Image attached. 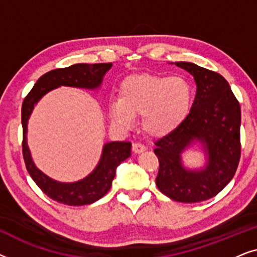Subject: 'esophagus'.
Masks as SVG:
<instances>
[{
  "instance_id": "esophagus-1",
  "label": "esophagus",
  "mask_w": 257,
  "mask_h": 257,
  "mask_svg": "<svg viewBox=\"0 0 257 257\" xmlns=\"http://www.w3.org/2000/svg\"><path fill=\"white\" fill-rule=\"evenodd\" d=\"M132 150H133V152H135V153H142L146 150V147L140 143H135L132 145Z\"/></svg>"
}]
</instances>
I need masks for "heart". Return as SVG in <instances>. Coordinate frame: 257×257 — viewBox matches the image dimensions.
<instances>
[{
    "instance_id": "1",
    "label": "heart",
    "mask_w": 257,
    "mask_h": 257,
    "mask_svg": "<svg viewBox=\"0 0 257 257\" xmlns=\"http://www.w3.org/2000/svg\"><path fill=\"white\" fill-rule=\"evenodd\" d=\"M193 89L181 77L139 75L122 83L120 99L108 105L111 119L128 128L135 115L143 114V127L147 135H168L185 120L189 113Z\"/></svg>"
}]
</instances>
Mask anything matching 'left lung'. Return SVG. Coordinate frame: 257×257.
Wrapping results in <instances>:
<instances>
[{"label":"left lung","mask_w":257,"mask_h":257,"mask_svg":"<svg viewBox=\"0 0 257 257\" xmlns=\"http://www.w3.org/2000/svg\"><path fill=\"white\" fill-rule=\"evenodd\" d=\"M175 65L194 77L195 99L184 121L157 140L154 153L159 160L157 187L178 202L208 200L233 179L241 157L240 104L220 73L188 62ZM200 142L207 156L201 170L183 167L181 153Z\"/></svg>","instance_id":"1"}]
</instances>
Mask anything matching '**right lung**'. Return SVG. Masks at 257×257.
Wrapping results in <instances>:
<instances>
[{
	"label": "right lung",
	"instance_id": "right-lung-1",
	"mask_svg": "<svg viewBox=\"0 0 257 257\" xmlns=\"http://www.w3.org/2000/svg\"><path fill=\"white\" fill-rule=\"evenodd\" d=\"M112 63L98 64H75L68 68L55 69L44 73L37 80L22 104V151L24 163L30 177L49 198L68 206H84L96 202L111 188L115 170L122 161L131 156V143L111 142L103 147L97 167L86 178L76 182H59L49 178L38 170L31 158L27 143L28 120L37 101L49 91L59 86L82 87L94 90L100 86L103 77L111 69Z\"/></svg>",
	"mask_w": 257,
	"mask_h": 257
}]
</instances>
